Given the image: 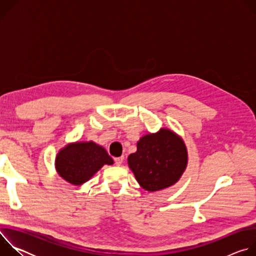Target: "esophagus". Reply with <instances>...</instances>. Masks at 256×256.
<instances>
[{
    "label": "esophagus",
    "instance_id": "obj_1",
    "mask_svg": "<svg viewBox=\"0 0 256 256\" xmlns=\"http://www.w3.org/2000/svg\"><path fill=\"white\" fill-rule=\"evenodd\" d=\"M114 162H116V166H120L122 163L124 162V157L122 156V157L116 158V159H114Z\"/></svg>",
    "mask_w": 256,
    "mask_h": 256
}]
</instances>
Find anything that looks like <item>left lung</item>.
Returning <instances> with one entry per match:
<instances>
[{"label": "left lung", "instance_id": "left-lung-1", "mask_svg": "<svg viewBox=\"0 0 256 256\" xmlns=\"http://www.w3.org/2000/svg\"><path fill=\"white\" fill-rule=\"evenodd\" d=\"M188 161L184 140L164 128L142 136L136 142V152L128 157L138 184L151 192L174 186L186 171Z\"/></svg>", "mask_w": 256, "mask_h": 256}]
</instances>
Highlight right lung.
I'll return each mask as SVG.
<instances>
[{
  "label": "right lung",
  "mask_w": 256,
  "mask_h": 256,
  "mask_svg": "<svg viewBox=\"0 0 256 256\" xmlns=\"http://www.w3.org/2000/svg\"><path fill=\"white\" fill-rule=\"evenodd\" d=\"M114 160L100 144L90 142H75L62 148L56 157V170L66 182L82 186L104 165Z\"/></svg>",
  "instance_id": "add662e5"
}]
</instances>
